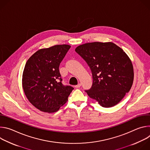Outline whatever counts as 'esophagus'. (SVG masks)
Masks as SVG:
<instances>
[{
	"mask_svg": "<svg viewBox=\"0 0 150 150\" xmlns=\"http://www.w3.org/2000/svg\"><path fill=\"white\" fill-rule=\"evenodd\" d=\"M81 86V83H78V85H75V88H79Z\"/></svg>",
	"mask_w": 150,
	"mask_h": 150,
	"instance_id": "34e87169",
	"label": "esophagus"
}]
</instances>
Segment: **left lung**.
Returning a JSON list of instances; mask_svg holds the SVG:
<instances>
[{
	"label": "left lung",
	"mask_w": 150,
	"mask_h": 150,
	"mask_svg": "<svg viewBox=\"0 0 150 150\" xmlns=\"http://www.w3.org/2000/svg\"><path fill=\"white\" fill-rule=\"evenodd\" d=\"M75 51L87 63L93 83L88 96L103 108L118 104L133 84L131 60L112 42H93L78 46Z\"/></svg>",
	"instance_id": "left-lung-1"
}]
</instances>
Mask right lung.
<instances>
[{
  "instance_id": "add662e5",
  "label": "right lung",
  "mask_w": 150,
  "mask_h": 150,
  "mask_svg": "<svg viewBox=\"0 0 150 150\" xmlns=\"http://www.w3.org/2000/svg\"><path fill=\"white\" fill-rule=\"evenodd\" d=\"M68 45L41 49L27 60L23 74L22 85L25 95L35 108L54 113L68 101L74 88L64 86L59 65L70 49Z\"/></svg>"
}]
</instances>
